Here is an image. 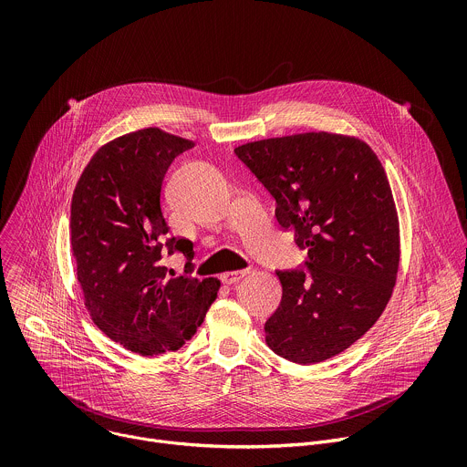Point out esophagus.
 Returning <instances> with one entry per match:
<instances>
[{
	"label": "esophagus",
	"mask_w": 467,
	"mask_h": 467,
	"mask_svg": "<svg viewBox=\"0 0 467 467\" xmlns=\"http://www.w3.org/2000/svg\"><path fill=\"white\" fill-rule=\"evenodd\" d=\"M245 275H247V270L225 272V274H222V283H225V285H234V283H238L240 279H244Z\"/></svg>",
	"instance_id": "34e87169"
}]
</instances>
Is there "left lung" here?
Instances as JSON below:
<instances>
[{"label":"left lung","mask_w":467,"mask_h":467,"mask_svg":"<svg viewBox=\"0 0 467 467\" xmlns=\"http://www.w3.org/2000/svg\"><path fill=\"white\" fill-rule=\"evenodd\" d=\"M294 229L305 270L277 272L283 299L265 321V344L296 364L353 346L386 308L399 268V220L371 148L332 132H303L234 150Z\"/></svg>","instance_id":"obj_1"}]
</instances>
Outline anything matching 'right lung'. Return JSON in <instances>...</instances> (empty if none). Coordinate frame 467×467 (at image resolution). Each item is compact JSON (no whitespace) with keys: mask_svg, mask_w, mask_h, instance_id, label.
I'll use <instances>...</instances> for the list:
<instances>
[{"mask_svg":"<svg viewBox=\"0 0 467 467\" xmlns=\"http://www.w3.org/2000/svg\"><path fill=\"white\" fill-rule=\"evenodd\" d=\"M192 140L157 127L99 148L72 197V253L92 321L125 349L155 357L177 351L203 323L220 281L190 277L193 245L168 238L161 211L164 175ZM175 250L189 262L173 278L161 258Z\"/></svg>","mask_w":467,"mask_h":467,"instance_id":"right-lung-1","label":"right lung"}]
</instances>
